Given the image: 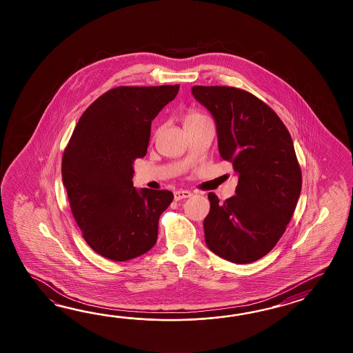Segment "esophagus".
Returning a JSON list of instances; mask_svg holds the SVG:
<instances>
[{"label":"esophagus","mask_w":353,"mask_h":353,"mask_svg":"<svg viewBox=\"0 0 353 353\" xmlns=\"http://www.w3.org/2000/svg\"><path fill=\"white\" fill-rule=\"evenodd\" d=\"M190 195H192V193L189 190H176V192H174V199L175 201H180V199L189 198Z\"/></svg>","instance_id":"34e87169"}]
</instances>
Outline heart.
Listing matches in <instances>:
<instances>
[{
    "mask_svg": "<svg viewBox=\"0 0 353 353\" xmlns=\"http://www.w3.org/2000/svg\"><path fill=\"white\" fill-rule=\"evenodd\" d=\"M204 117H207V116H204L203 113L198 112V111H195V110H189L187 114H185V117H184V123L193 122V121L202 120Z\"/></svg>",
    "mask_w": 353,
    "mask_h": 353,
    "instance_id": "b5f03b06",
    "label": "heart"
}]
</instances>
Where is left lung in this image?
Segmentation results:
<instances>
[{
	"label": "left lung",
	"mask_w": 353,
	"mask_h": 353,
	"mask_svg": "<svg viewBox=\"0 0 353 353\" xmlns=\"http://www.w3.org/2000/svg\"><path fill=\"white\" fill-rule=\"evenodd\" d=\"M192 93L217 123L221 158L239 174L236 195L208 194L204 239L212 252L234 263L268 255L293 217L301 170L293 140L276 112L248 90L194 85Z\"/></svg>",
	"instance_id": "left-lung-1"
}]
</instances>
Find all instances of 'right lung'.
Instances as JSON below:
<instances>
[{"label":"right lung","instance_id":"right-lung-1","mask_svg":"<svg viewBox=\"0 0 353 353\" xmlns=\"http://www.w3.org/2000/svg\"><path fill=\"white\" fill-rule=\"evenodd\" d=\"M179 90L121 85L83 112L61 159L63 184L83 239L113 261L148 252L158 239L159 217L173 202L169 190H136V159L143 158L151 122Z\"/></svg>","mask_w":353,"mask_h":353}]
</instances>
